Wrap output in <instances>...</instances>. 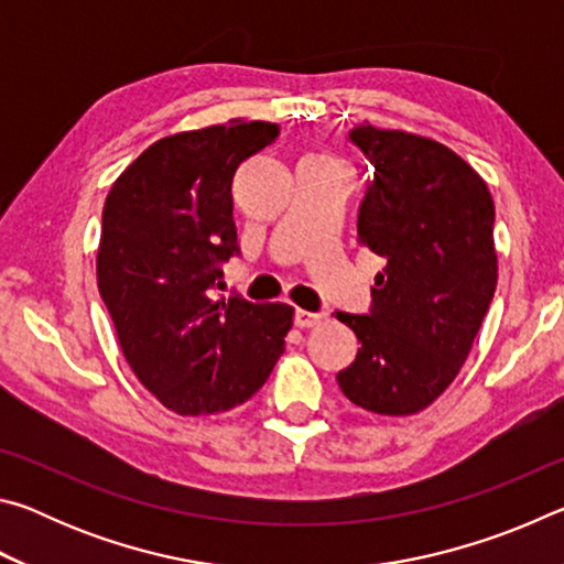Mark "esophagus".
I'll use <instances>...</instances> for the list:
<instances>
[{
    "mask_svg": "<svg viewBox=\"0 0 564 564\" xmlns=\"http://www.w3.org/2000/svg\"><path fill=\"white\" fill-rule=\"evenodd\" d=\"M321 318H323V313H313V311H303V308L295 311V326L299 328L316 326V323H321Z\"/></svg>",
    "mask_w": 564,
    "mask_h": 564,
    "instance_id": "esophagus-1",
    "label": "esophagus"
}]
</instances>
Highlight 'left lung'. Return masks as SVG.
<instances>
[{
  "instance_id": "left-lung-1",
  "label": "left lung",
  "mask_w": 564,
  "mask_h": 564,
  "mask_svg": "<svg viewBox=\"0 0 564 564\" xmlns=\"http://www.w3.org/2000/svg\"><path fill=\"white\" fill-rule=\"evenodd\" d=\"M350 141L373 166L358 241L383 256L366 316L336 313L358 356L336 376L350 403L413 415L460 373L498 285L495 204L473 166L433 139L356 127Z\"/></svg>"
}]
</instances>
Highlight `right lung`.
Returning a JSON list of instances; mask_svg holds the SVG:
<instances>
[{
    "instance_id": "1",
    "label": "right lung",
    "mask_w": 564,
    "mask_h": 564,
    "mask_svg": "<svg viewBox=\"0 0 564 564\" xmlns=\"http://www.w3.org/2000/svg\"><path fill=\"white\" fill-rule=\"evenodd\" d=\"M275 139L279 123L243 119L159 139L104 204L99 293L141 386L178 415L246 403L285 350L291 305L214 291L238 253L236 169Z\"/></svg>"
}]
</instances>
